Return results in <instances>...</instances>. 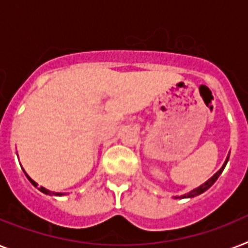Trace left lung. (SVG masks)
Here are the masks:
<instances>
[{
	"label": "left lung",
	"mask_w": 248,
	"mask_h": 248,
	"mask_svg": "<svg viewBox=\"0 0 248 248\" xmlns=\"http://www.w3.org/2000/svg\"><path fill=\"white\" fill-rule=\"evenodd\" d=\"M228 159H229V154H228V156H227V159H225V162H224V164L222 166V168H220L218 172L215 173L214 176L210 177V178H209L206 182L202 183V185H200V186L196 187V188H194V190H191L190 192H187V194H183V195H181V196H174V199H191V197L199 196V195H201L202 192H205L206 190H209V188H210V187L214 185L215 181L218 180L219 176L222 174V172L224 170L225 166H227V163H228Z\"/></svg>",
	"instance_id": "1"
}]
</instances>
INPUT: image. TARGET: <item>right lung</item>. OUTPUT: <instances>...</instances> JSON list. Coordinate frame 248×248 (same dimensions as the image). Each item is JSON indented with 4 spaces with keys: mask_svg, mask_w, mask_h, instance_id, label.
Returning <instances> with one entry per match:
<instances>
[{
    "mask_svg": "<svg viewBox=\"0 0 248 248\" xmlns=\"http://www.w3.org/2000/svg\"><path fill=\"white\" fill-rule=\"evenodd\" d=\"M24 173H25V176H26V178H28V180L30 181V183H31V185H33L34 187H37L38 190L40 191V192H43V194H46V195H56V196H62V195H65V194H61V192H52V191H49V190H47V188H44V187H38V183L35 182V181H33L31 180V178H30L29 176H28V174H26V172L25 170H24Z\"/></svg>",
    "mask_w": 248,
    "mask_h": 248,
    "instance_id": "right-lung-1",
    "label": "right lung"
}]
</instances>
